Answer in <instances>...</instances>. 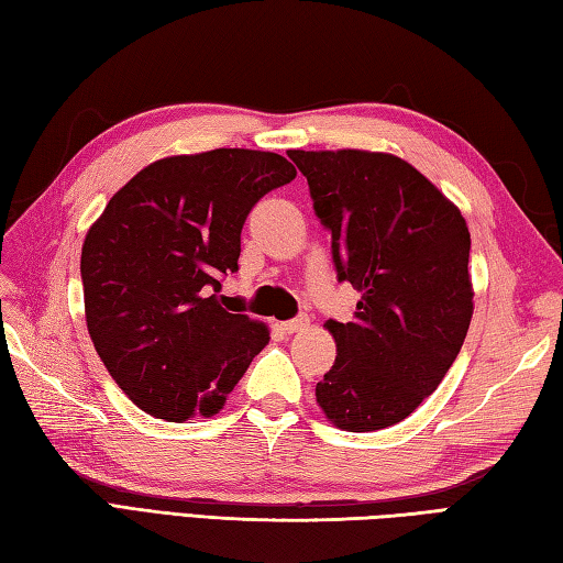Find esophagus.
I'll return each instance as SVG.
<instances>
[{
	"mask_svg": "<svg viewBox=\"0 0 563 563\" xmlns=\"http://www.w3.org/2000/svg\"><path fill=\"white\" fill-rule=\"evenodd\" d=\"M309 327V319L302 314V317H297V319H290V321H283L280 324V329L285 331V333H297V331H305Z\"/></svg>",
	"mask_w": 563,
	"mask_h": 563,
	"instance_id": "esophagus-1",
	"label": "esophagus"
}]
</instances>
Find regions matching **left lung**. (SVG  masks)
I'll use <instances>...</instances> for the list:
<instances>
[{"label":"left lung","mask_w":563,"mask_h":563,"mask_svg":"<svg viewBox=\"0 0 563 563\" xmlns=\"http://www.w3.org/2000/svg\"><path fill=\"white\" fill-rule=\"evenodd\" d=\"M341 283L361 292L353 321H327L336 363L317 382L331 423L369 433L404 421L457 357L474 302L462 212L385 152L292 150Z\"/></svg>","instance_id":"left-lung-1"}]
</instances>
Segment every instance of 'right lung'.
I'll use <instances>...</instances> for the list:
<instances>
[{
	"label": "right lung",
	"instance_id": "1",
	"mask_svg": "<svg viewBox=\"0 0 563 563\" xmlns=\"http://www.w3.org/2000/svg\"><path fill=\"white\" fill-rule=\"evenodd\" d=\"M295 166L275 152L210 150L145 166L109 200L81 246L87 329L128 399L184 423L218 413L268 329L222 307L242 227Z\"/></svg>",
	"mask_w": 563,
	"mask_h": 563
}]
</instances>
